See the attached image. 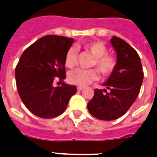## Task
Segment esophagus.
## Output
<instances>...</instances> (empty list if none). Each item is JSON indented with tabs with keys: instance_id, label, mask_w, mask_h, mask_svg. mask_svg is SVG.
<instances>
[{
	"instance_id": "obj_1",
	"label": "esophagus",
	"mask_w": 157,
	"mask_h": 157,
	"mask_svg": "<svg viewBox=\"0 0 157 157\" xmlns=\"http://www.w3.org/2000/svg\"><path fill=\"white\" fill-rule=\"evenodd\" d=\"M83 89H84L83 86H78V87H77V90H78V91H81Z\"/></svg>"
}]
</instances>
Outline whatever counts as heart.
Instances as JSON below:
<instances>
[{
  "mask_svg": "<svg viewBox=\"0 0 157 157\" xmlns=\"http://www.w3.org/2000/svg\"><path fill=\"white\" fill-rule=\"evenodd\" d=\"M84 49L90 53L94 60L91 62V66H95L96 68L83 70H73L68 73V80L71 84L78 86H84L91 82L95 81L99 78V71L100 73L105 77L111 75L113 71L116 68L117 59L114 56L107 53V48L104 43L100 41H94L89 43L84 46ZM78 58V49L76 47H71L65 53L64 63L68 68H72L75 66Z\"/></svg>",
  "mask_w": 157,
  "mask_h": 157,
  "instance_id": "heart-1",
  "label": "heart"
}]
</instances>
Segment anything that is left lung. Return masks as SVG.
<instances>
[{"instance_id": "obj_1", "label": "left lung", "mask_w": 157, "mask_h": 157, "mask_svg": "<svg viewBox=\"0 0 157 157\" xmlns=\"http://www.w3.org/2000/svg\"><path fill=\"white\" fill-rule=\"evenodd\" d=\"M111 44L117 53V65L103 86L94 89L88 102L90 113L101 121H113L122 116L136 100L143 80L141 58L136 51L123 39L113 36Z\"/></svg>"}]
</instances>
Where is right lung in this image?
<instances>
[{
	"mask_svg": "<svg viewBox=\"0 0 157 157\" xmlns=\"http://www.w3.org/2000/svg\"><path fill=\"white\" fill-rule=\"evenodd\" d=\"M74 40L62 36L47 35L29 46L15 67L19 96L33 114L44 119L63 113L77 92L75 86L62 82L65 78L64 57ZM58 78L62 85L53 88Z\"/></svg>",
	"mask_w": 157,
	"mask_h": 157,
	"instance_id": "1",
	"label": "right lung"
}]
</instances>
